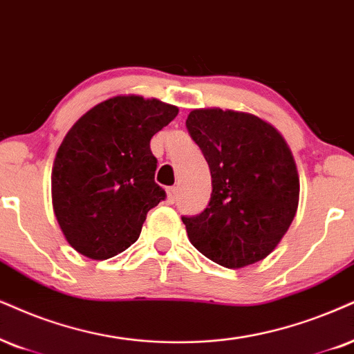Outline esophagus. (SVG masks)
I'll list each match as a JSON object with an SVG mask.
<instances>
[{"instance_id": "obj_1", "label": "esophagus", "mask_w": 354, "mask_h": 354, "mask_svg": "<svg viewBox=\"0 0 354 354\" xmlns=\"http://www.w3.org/2000/svg\"><path fill=\"white\" fill-rule=\"evenodd\" d=\"M178 199V186L168 187V201L169 203H174Z\"/></svg>"}]
</instances>
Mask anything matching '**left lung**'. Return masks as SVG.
Segmentation results:
<instances>
[{"instance_id": "left-lung-1", "label": "left lung", "mask_w": 354, "mask_h": 354, "mask_svg": "<svg viewBox=\"0 0 354 354\" xmlns=\"http://www.w3.org/2000/svg\"><path fill=\"white\" fill-rule=\"evenodd\" d=\"M186 127L212 176L207 207L181 217L189 241L225 268L266 258L299 204L296 162L283 136L257 115L218 107L191 111Z\"/></svg>"}]
</instances>
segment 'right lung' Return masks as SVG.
Instances as JSON below:
<instances>
[{
  "mask_svg": "<svg viewBox=\"0 0 354 354\" xmlns=\"http://www.w3.org/2000/svg\"><path fill=\"white\" fill-rule=\"evenodd\" d=\"M176 115V106L158 100L114 96L66 133L52 168V204L78 253L107 259L136 243L147 212L167 198L150 140Z\"/></svg>",
  "mask_w": 354,
  "mask_h": 354,
  "instance_id": "obj_1",
  "label": "right lung"
}]
</instances>
